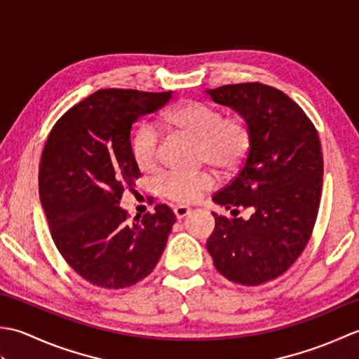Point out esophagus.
I'll return each instance as SVG.
<instances>
[{"label":"esophagus","instance_id":"esophagus-1","mask_svg":"<svg viewBox=\"0 0 359 359\" xmlns=\"http://www.w3.org/2000/svg\"><path fill=\"white\" fill-rule=\"evenodd\" d=\"M189 212H191V210H189L188 207H185V205H179V207L174 208V215H175V217H177L179 220L187 217Z\"/></svg>","mask_w":359,"mask_h":359}]
</instances>
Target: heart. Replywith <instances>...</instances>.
I'll list each match as a JSON object with an SVG mask.
<instances>
[{
	"mask_svg": "<svg viewBox=\"0 0 359 359\" xmlns=\"http://www.w3.org/2000/svg\"><path fill=\"white\" fill-rule=\"evenodd\" d=\"M168 121L201 142L203 162L230 171L247 157L251 147V131L238 116L225 117L216 106L205 102H187L174 108ZM133 157L142 171H152L158 162V133L152 125H142L133 135ZM215 185L208 172H170L160 182L163 196L180 203H193Z\"/></svg>",
	"mask_w": 359,
	"mask_h": 359,
	"instance_id": "heart-1",
	"label": "heart"
}]
</instances>
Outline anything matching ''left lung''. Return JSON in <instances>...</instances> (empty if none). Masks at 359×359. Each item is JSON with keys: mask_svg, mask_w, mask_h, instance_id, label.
I'll return each instance as SVG.
<instances>
[{"mask_svg": "<svg viewBox=\"0 0 359 359\" xmlns=\"http://www.w3.org/2000/svg\"><path fill=\"white\" fill-rule=\"evenodd\" d=\"M212 102L247 121L251 147L238 175L212 202L248 220L212 212L207 242L217 271L242 285L276 279L306 248L321 201L324 162L315 125L282 90L262 83L208 89Z\"/></svg>", "mask_w": 359, "mask_h": 359, "instance_id": "8db88e82", "label": "left lung"}]
</instances>
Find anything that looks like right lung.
<instances>
[{
    "label": "right lung",
    "instance_id": "1",
    "mask_svg": "<svg viewBox=\"0 0 359 359\" xmlns=\"http://www.w3.org/2000/svg\"><path fill=\"white\" fill-rule=\"evenodd\" d=\"M172 93L102 89L53 125L44 144L38 188L50 236L65 261L102 288L144 279L162 256L175 215L168 205L128 222L125 189L140 177L131 128L170 102Z\"/></svg>",
    "mask_w": 359,
    "mask_h": 359
}]
</instances>
